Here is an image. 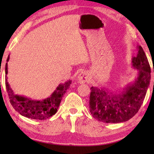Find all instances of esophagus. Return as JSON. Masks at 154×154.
Masks as SVG:
<instances>
[{
	"label": "esophagus",
	"instance_id": "obj_1",
	"mask_svg": "<svg viewBox=\"0 0 154 154\" xmlns=\"http://www.w3.org/2000/svg\"><path fill=\"white\" fill-rule=\"evenodd\" d=\"M88 81H89V75L86 71L82 72L78 76V82L80 83H85Z\"/></svg>",
	"mask_w": 154,
	"mask_h": 154
}]
</instances>
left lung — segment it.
Instances as JSON below:
<instances>
[{"mask_svg": "<svg viewBox=\"0 0 154 154\" xmlns=\"http://www.w3.org/2000/svg\"><path fill=\"white\" fill-rule=\"evenodd\" d=\"M132 59V66L138 70L133 82L118 92L105 88L92 87L90 97V112L93 118L105 123L124 122L134 116L144 100L151 79V69L141 46Z\"/></svg>", "mask_w": 154, "mask_h": 154, "instance_id": "8db88e82", "label": "left lung"}]
</instances>
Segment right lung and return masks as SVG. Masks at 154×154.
<instances>
[{"instance_id":"right-lung-1","label":"right lung","mask_w":154,"mask_h":154,"mask_svg":"<svg viewBox=\"0 0 154 154\" xmlns=\"http://www.w3.org/2000/svg\"><path fill=\"white\" fill-rule=\"evenodd\" d=\"M9 60V55L7 62ZM8 73L7 63L5 65V85L9 98L13 107L20 115L28 118L44 120L50 118L58 111L62 98L70 87L71 80H68L64 83L59 84L50 96L42 100H32L22 96L15 95L7 82V75Z\"/></svg>"}]
</instances>
